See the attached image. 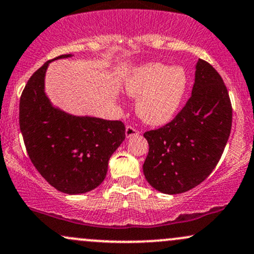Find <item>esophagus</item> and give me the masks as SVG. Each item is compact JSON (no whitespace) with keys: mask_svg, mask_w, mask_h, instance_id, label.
I'll return each mask as SVG.
<instances>
[{"mask_svg":"<svg viewBox=\"0 0 254 254\" xmlns=\"http://www.w3.org/2000/svg\"><path fill=\"white\" fill-rule=\"evenodd\" d=\"M136 135H138V130L135 129L133 127H131V125H127V129H125V137H127V138H130V137Z\"/></svg>","mask_w":254,"mask_h":254,"instance_id":"1","label":"esophagus"}]
</instances>
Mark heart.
<instances>
[{
    "label": "heart",
    "mask_w": 254,
    "mask_h": 254,
    "mask_svg": "<svg viewBox=\"0 0 254 254\" xmlns=\"http://www.w3.org/2000/svg\"><path fill=\"white\" fill-rule=\"evenodd\" d=\"M189 74L182 65L147 62L133 66L124 78L127 97L137 99L136 113L153 127L168 124L177 116L189 88Z\"/></svg>",
    "instance_id": "b5f03b06"
}]
</instances>
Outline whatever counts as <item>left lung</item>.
I'll list each match as a JSON object with an SVG mask.
<instances>
[{"label":"left lung","mask_w":254,"mask_h":254,"mask_svg":"<svg viewBox=\"0 0 254 254\" xmlns=\"http://www.w3.org/2000/svg\"><path fill=\"white\" fill-rule=\"evenodd\" d=\"M232 129V104L222 77L198 60L191 98L177 117L147 131V182L167 194L183 193L204 182L216 167Z\"/></svg>","instance_id":"left-lung-1"}]
</instances>
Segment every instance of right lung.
Segmentation results:
<instances>
[{
  "instance_id": "obj_1",
  "label": "right lung",
  "mask_w": 254,
  "mask_h": 254,
  "mask_svg": "<svg viewBox=\"0 0 254 254\" xmlns=\"http://www.w3.org/2000/svg\"><path fill=\"white\" fill-rule=\"evenodd\" d=\"M32 75L20 99V130L32 164L50 185L68 194L94 190L104 182L109 160L125 139L121 121L75 116L52 105L45 75L52 61Z\"/></svg>"
}]
</instances>
